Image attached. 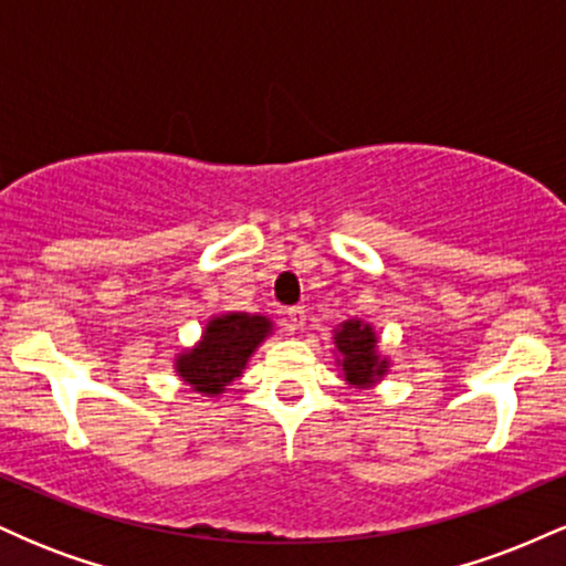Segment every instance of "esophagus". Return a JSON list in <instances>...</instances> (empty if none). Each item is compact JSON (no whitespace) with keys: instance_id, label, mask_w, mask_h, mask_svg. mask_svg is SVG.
<instances>
[{"instance_id":"1","label":"esophagus","mask_w":566,"mask_h":566,"mask_svg":"<svg viewBox=\"0 0 566 566\" xmlns=\"http://www.w3.org/2000/svg\"><path fill=\"white\" fill-rule=\"evenodd\" d=\"M287 327L290 329H303L305 327V311L301 305H295V308H287Z\"/></svg>"}]
</instances>
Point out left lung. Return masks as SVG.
Returning a JSON list of instances; mask_svg holds the SVG:
<instances>
[{
  "label": "left lung",
  "instance_id": "obj_1",
  "mask_svg": "<svg viewBox=\"0 0 566 566\" xmlns=\"http://www.w3.org/2000/svg\"><path fill=\"white\" fill-rule=\"evenodd\" d=\"M333 343L337 373L350 388L369 391L388 375L391 359L380 350L378 329L369 322L359 316L340 322L333 329Z\"/></svg>",
  "mask_w": 566,
  "mask_h": 566
}]
</instances>
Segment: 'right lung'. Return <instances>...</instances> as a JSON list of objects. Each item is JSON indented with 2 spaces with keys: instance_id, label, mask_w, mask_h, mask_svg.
<instances>
[{
  "instance_id": "obj_1",
  "label": "right lung",
  "mask_w": 566,
  "mask_h": 566,
  "mask_svg": "<svg viewBox=\"0 0 566 566\" xmlns=\"http://www.w3.org/2000/svg\"><path fill=\"white\" fill-rule=\"evenodd\" d=\"M274 319L247 311H220L201 327L191 348L175 354L172 369L193 394L218 399L242 378L252 354L274 335Z\"/></svg>"
}]
</instances>
